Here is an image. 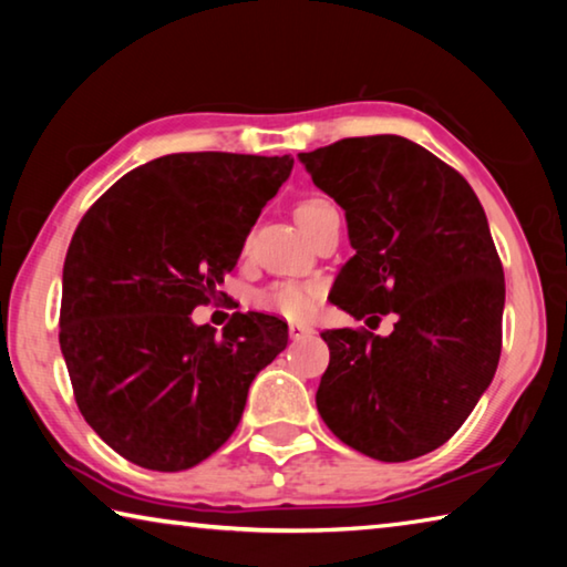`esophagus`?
I'll use <instances>...</instances> for the list:
<instances>
[{
    "label": "esophagus",
    "mask_w": 567,
    "mask_h": 567,
    "mask_svg": "<svg viewBox=\"0 0 567 567\" xmlns=\"http://www.w3.org/2000/svg\"><path fill=\"white\" fill-rule=\"evenodd\" d=\"M315 330L310 328V324L305 322H290V338L292 340H300V338H307V334H312Z\"/></svg>",
    "instance_id": "esophagus-1"
}]
</instances>
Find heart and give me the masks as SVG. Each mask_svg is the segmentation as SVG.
I'll list each match as a JSON object with an SVG mask.
<instances>
[{"label":"heart","mask_w":567,"mask_h":567,"mask_svg":"<svg viewBox=\"0 0 567 567\" xmlns=\"http://www.w3.org/2000/svg\"><path fill=\"white\" fill-rule=\"evenodd\" d=\"M330 209L334 207L328 203V199L310 197V199H302V203L295 207V217L305 233H310V229L318 225V219L322 215H328ZM322 292L324 287L315 280H285L257 292L255 305L265 312L280 315V318H287V320H305L318 310Z\"/></svg>","instance_id":"obj_1"}]
</instances>
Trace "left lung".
I'll return each instance as SVG.
<instances>
[{
	"label": "left lung",
	"instance_id": "8db88e82",
	"mask_svg": "<svg viewBox=\"0 0 567 567\" xmlns=\"http://www.w3.org/2000/svg\"><path fill=\"white\" fill-rule=\"evenodd\" d=\"M315 185L344 209L354 255L332 305L388 338L324 330L330 364L318 410L358 453L405 463L447 443L487 385L503 348L505 277L473 187L398 134L300 152Z\"/></svg>",
	"mask_w": 567,
	"mask_h": 567
}]
</instances>
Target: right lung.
Segmentation results:
<instances>
[{
	"instance_id": "right-lung-1",
	"label": "right lung",
	"mask_w": 567,
	"mask_h": 567,
	"mask_svg": "<svg viewBox=\"0 0 567 567\" xmlns=\"http://www.w3.org/2000/svg\"><path fill=\"white\" fill-rule=\"evenodd\" d=\"M295 159L179 152L132 169L66 249L60 348L76 408L130 463L179 473L223 447L287 322L235 312L223 338L192 322L219 295Z\"/></svg>"
}]
</instances>
